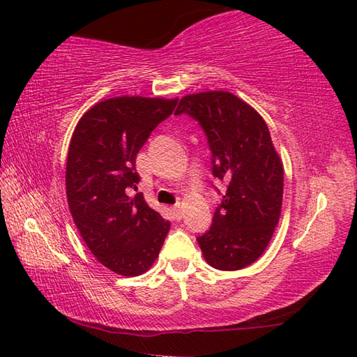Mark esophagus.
Wrapping results in <instances>:
<instances>
[{
    "mask_svg": "<svg viewBox=\"0 0 357 357\" xmlns=\"http://www.w3.org/2000/svg\"><path fill=\"white\" fill-rule=\"evenodd\" d=\"M172 213H173V217L176 220H181L183 219V206H181V203H176L174 206L172 208Z\"/></svg>",
    "mask_w": 357,
    "mask_h": 357,
    "instance_id": "34e87169",
    "label": "esophagus"
}]
</instances>
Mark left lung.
Segmentation results:
<instances>
[{
	"instance_id": "left-lung-1",
	"label": "left lung",
	"mask_w": 357,
	"mask_h": 357,
	"mask_svg": "<svg viewBox=\"0 0 357 357\" xmlns=\"http://www.w3.org/2000/svg\"><path fill=\"white\" fill-rule=\"evenodd\" d=\"M197 119L213 153V174L227 192L213 225L197 238L209 266L238 271L263 255L280 219L283 165L268 124L228 91L184 96L174 114Z\"/></svg>"
}]
</instances>
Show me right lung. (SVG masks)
<instances>
[{
    "mask_svg": "<svg viewBox=\"0 0 357 357\" xmlns=\"http://www.w3.org/2000/svg\"><path fill=\"white\" fill-rule=\"evenodd\" d=\"M178 99L121 96L98 102L70 138L66 193L75 227L93 255L114 274L135 277L153 266L170 222L132 197L138 151Z\"/></svg>",
    "mask_w": 357,
    "mask_h": 357,
    "instance_id": "1",
    "label": "right lung"
}]
</instances>
